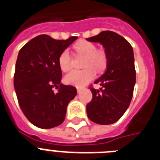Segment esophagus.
<instances>
[{
  "mask_svg": "<svg viewBox=\"0 0 160 160\" xmlns=\"http://www.w3.org/2000/svg\"><path fill=\"white\" fill-rule=\"evenodd\" d=\"M82 91V88H77V92H78V93H79V92H81Z\"/></svg>",
  "mask_w": 160,
  "mask_h": 160,
  "instance_id": "obj_1",
  "label": "esophagus"
}]
</instances>
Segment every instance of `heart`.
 <instances>
[{"label": "heart", "mask_w": 160, "mask_h": 160, "mask_svg": "<svg viewBox=\"0 0 160 160\" xmlns=\"http://www.w3.org/2000/svg\"><path fill=\"white\" fill-rule=\"evenodd\" d=\"M78 55L85 56L82 70H73L66 75L64 82L75 87H83L95 78L96 71L101 72L107 65V55L102 50H96V46L91 42L80 41L74 46ZM59 65L64 72H68L72 68V58L68 50H64L59 56ZM93 67V68L92 67Z\"/></svg>", "instance_id": "b5f03b06"}]
</instances>
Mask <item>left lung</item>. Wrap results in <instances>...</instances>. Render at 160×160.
I'll return each instance as SVG.
<instances>
[{"mask_svg": "<svg viewBox=\"0 0 160 160\" xmlns=\"http://www.w3.org/2000/svg\"><path fill=\"white\" fill-rule=\"evenodd\" d=\"M87 40L100 42L107 55L106 71L94 82L101 88H90L92 99L87 105L88 117L98 124H112L123 115L132 98L136 83L132 47L112 31H103Z\"/></svg>", "mask_w": 160, "mask_h": 160, "instance_id": "obj_1", "label": "left lung"}]
</instances>
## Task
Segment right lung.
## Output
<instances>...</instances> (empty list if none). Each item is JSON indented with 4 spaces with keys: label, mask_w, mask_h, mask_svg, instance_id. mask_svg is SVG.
Masks as SVG:
<instances>
[{
    "label": "right lung",
    "mask_w": 160,
    "mask_h": 160,
    "mask_svg": "<svg viewBox=\"0 0 160 160\" xmlns=\"http://www.w3.org/2000/svg\"><path fill=\"white\" fill-rule=\"evenodd\" d=\"M78 37L55 40L39 35L26 43L18 52L14 86L21 109L26 118L38 128H52L65 118L69 101L77 94L72 86L62 84L59 55ZM58 88L55 93L53 88Z\"/></svg>",
    "instance_id": "add662e5"
}]
</instances>
